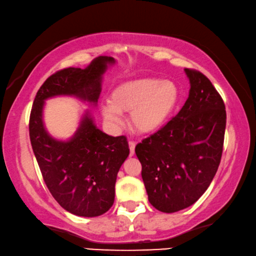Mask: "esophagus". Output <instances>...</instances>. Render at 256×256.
I'll use <instances>...</instances> for the list:
<instances>
[{
  "label": "esophagus",
  "mask_w": 256,
  "mask_h": 256,
  "mask_svg": "<svg viewBox=\"0 0 256 256\" xmlns=\"http://www.w3.org/2000/svg\"><path fill=\"white\" fill-rule=\"evenodd\" d=\"M128 147H130V155H134V149H136V142L134 141H128Z\"/></svg>",
  "instance_id": "obj_1"
}]
</instances>
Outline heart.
<instances>
[{"label":"heart","mask_w":256,"mask_h":256,"mask_svg":"<svg viewBox=\"0 0 256 256\" xmlns=\"http://www.w3.org/2000/svg\"><path fill=\"white\" fill-rule=\"evenodd\" d=\"M180 101V90L172 80L139 78L124 82L101 106L104 118L117 126L122 112H130V123L140 133H152L170 120Z\"/></svg>","instance_id":"obj_1"}]
</instances>
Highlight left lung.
<instances>
[{
	"mask_svg": "<svg viewBox=\"0 0 256 256\" xmlns=\"http://www.w3.org/2000/svg\"><path fill=\"white\" fill-rule=\"evenodd\" d=\"M190 80L184 107L136 147L149 202L164 213L189 208L206 192L221 162L224 102L200 72L184 70Z\"/></svg>",
	"mask_w": 256,
	"mask_h": 256,
	"instance_id": "obj_1",
	"label": "left lung"
}]
</instances>
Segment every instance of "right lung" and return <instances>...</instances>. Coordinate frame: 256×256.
<instances>
[{
  "label": "right lung",
  "instance_id": "add662e5",
  "mask_svg": "<svg viewBox=\"0 0 256 256\" xmlns=\"http://www.w3.org/2000/svg\"><path fill=\"white\" fill-rule=\"evenodd\" d=\"M114 62L110 56H99L85 70H58L42 84L32 107L30 138L43 180L59 205L78 216H99L112 206L117 173L130 154L126 136L106 134L85 112L70 141L56 140L44 128V101L74 96L96 104L101 77Z\"/></svg>",
  "mask_w": 256,
  "mask_h": 256
}]
</instances>
